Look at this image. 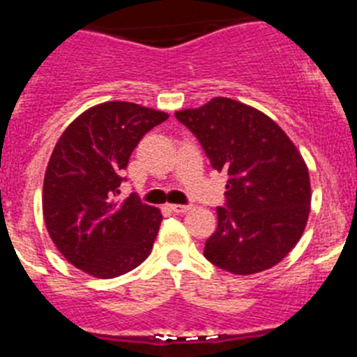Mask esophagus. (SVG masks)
Segmentation results:
<instances>
[{
  "instance_id": "34e87169",
  "label": "esophagus",
  "mask_w": 357,
  "mask_h": 357,
  "mask_svg": "<svg viewBox=\"0 0 357 357\" xmlns=\"http://www.w3.org/2000/svg\"><path fill=\"white\" fill-rule=\"evenodd\" d=\"M169 209H172L173 213H176V214H182V213H188V211L191 209V207H189V206H182V204H172V206H169Z\"/></svg>"
}]
</instances>
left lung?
<instances>
[{
  "label": "left lung",
  "mask_w": 357,
  "mask_h": 357,
  "mask_svg": "<svg viewBox=\"0 0 357 357\" xmlns=\"http://www.w3.org/2000/svg\"><path fill=\"white\" fill-rule=\"evenodd\" d=\"M175 118L197 135L211 166L229 175L206 259L236 275L275 266L301 239L311 206L307 166L295 144L272 118L230 98Z\"/></svg>",
  "instance_id": "left-lung-1"
}]
</instances>
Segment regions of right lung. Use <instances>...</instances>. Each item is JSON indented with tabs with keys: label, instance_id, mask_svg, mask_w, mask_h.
Returning a JSON list of instances; mask_svg holds the SVG:
<instances>
[{
	"label": "right lung",
	"instance_id": "1",
	"mask_svg": "<svg viewBox=\"0 0 357 357\" xmlns=\"http://www.w3.org/2000/svg\"><path fill=\"white\" fill-rule=\"evenodd\" d=\"M166 112L105 102L78 116L56 141L43 188V214L55 247L73 266L112 279L150 255L162 214L135 195L116 200L132 151Z\"/></svg>",
	"mask_w": 357,
	"mask_h": 357
}]
</instances>
